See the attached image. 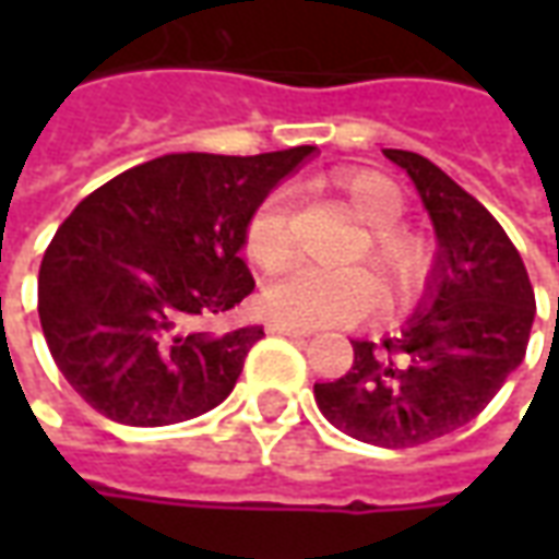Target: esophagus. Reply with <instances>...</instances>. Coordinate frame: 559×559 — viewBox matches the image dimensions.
<instances>
[{"instance_id": "34e87169", "label": "esophagus", "mask_w": 559, "mask_h": 559, "mask_svg": "<svg viewBox=\"0 0 559 559\" xmlns=\"http://www.w3.org/2000/svg\"><path fill=\"white\" fill-rule=\"evenodd\" d=\"M269 332H278V335H290V338H311L314 329L308 326H293V323H284V320H269Z\"/></svg>"}]
</instances>
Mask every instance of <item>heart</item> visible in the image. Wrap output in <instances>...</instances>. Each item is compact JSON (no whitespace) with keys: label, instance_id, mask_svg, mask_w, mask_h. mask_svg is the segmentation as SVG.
<instances>
[{"label":"heart","instance_id":"obj_1","mask_svg":"<svg viewBox=\"0 0 559 559\" xmlns=\"http://www.w3.org/2000/svg\"><path fill=\"white\" fill-rule=\"evenodd\" d=\"M338 191L368 224V242L356 260H368L395 299H411L431 272V245L401 227L407 209L404 191L377 170L335 173ZM245 254L260 269H275L290 254V197L269 194L245 227ZM272 317L293 326H344L374 308V284L362 269H323L308 263L284 266L263 287Z\"/></svg>","mask_w":559,"mask_h":559}]
</instances>
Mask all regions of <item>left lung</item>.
Instances as JSON below:
<instances>
[{
	"label": "left lung",
	"instance_id": "left-lung-1",
	"mask_svg": "<svg viewBox=\"0 0 559 559\" xmlns=\"http://www.w3.org/2000/svg\"><path fill=\"white\" fill-rule=\"evenodd\" d=\"M416 185L437 233L425 299L399 338L350 341V371L314 383L338 431L407 449L476 419L524 362L536 296L512 239L479 200L416 152L386 148Z\"/></svg>",
	"mask_w": 559,
	"mask_h": 559
}]
</instances>
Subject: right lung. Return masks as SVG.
<instances>
[{"label": "right lung", "instance_id": "1", "mask_svg": "<svg viewBox=\"0 0 559 559\" xmlns=\"http://www.w3.org/2000/svg\"><path fill=\"white\" fill-rule=\"evenodd\" d=\"M314 146L160 155L80 200L47 245L38 317L53 362L107 419L160 428L218 407L263 326L209 332L254 278V209Z\"/></svg>", "mask_w": 559, "mask_h": 559}]
</instances>
